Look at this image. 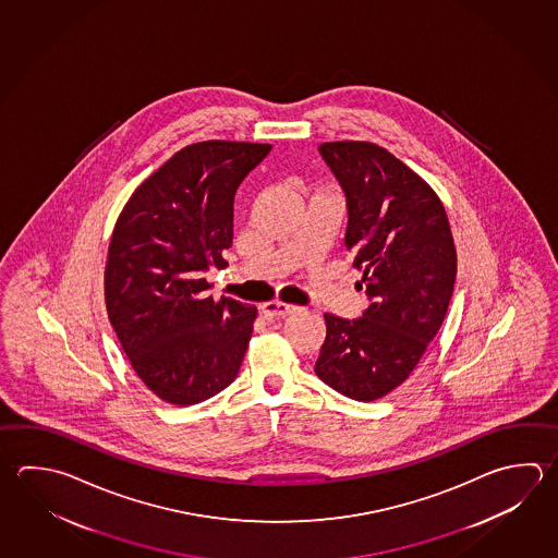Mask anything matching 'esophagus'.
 <instances>
[{
    "mask_svg": "<svg viewBox=\"0 0 558 558\" xmlns=\"http://www.w3.org/2000/svg\"><path fill=\"white\" fill-rule=\"evenodd\" d=\"M295 305L282 304V302H268V304L260 305V312L264 317L272 319V317H286L294 314Z\"/></svg>",
    "mask_w": 558,
    "mask_h": 558,
    "instance_id": "esophagus-1",
    "label": "esophagus"
}]
</instances>
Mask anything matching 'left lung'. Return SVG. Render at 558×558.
Wrapping results in <instances>:
<instances>
[{
	"mask_svg": "<svg viewBox=\"0 0 558 558\" xmlns=\"http://www.w3.org/2000/svg\"><path fill=\"white\" fill-rule=\"evenodd\" d=\"M319 154L348 205L345 246L368 305L326 314L316 375L349 399L389 395L418 365L452 300L456 246L438 195L385 147L329 142Z\"/></svg>",
	"mask_w": 558,
	"mask_h": 558,
	"instance_id": "1",
	"label": "left lung"
}]
</instances>
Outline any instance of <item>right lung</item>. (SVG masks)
<instances>
[{
	"label": "right lung",
	"instance_id": "obj_1",
	"mask_svg": "<svg viewBox=\"0 0 558 558\" xmlns=\"http://www.w3.org/2000/svg\"><path fill=\"white\" fill-rule=\"evenodd\" d=\"M268 144L183 147L134 191L105 272L106 310L137 377L171 404H197L236 379L256 307L215 302L203 278L225 266L232 203Z\"/></svg>",
	"mask_w": 558,
	"mask_h": 558
}]
</instances>
